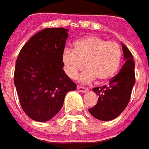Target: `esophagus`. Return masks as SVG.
Returning <instances> with one entry per match:
<instances>
[{
  "instance_id": "obj_1",
  "label": "esophagus",
  "mask_w": 149,
  "mask_h": 149,
  "mask_svg": "<svg viewBox=\"0 0 149 149\" xmlns=\"http://www.w3.org/2000/svg\"><path fill=\"white\" fill-rule=\"evenodd\" d=\"M77 90L79 91V92H81V93H85V92H87V87H81V86H77Z\"/></svg>"
}]
</instances>
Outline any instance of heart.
Listing matches in <instances>:
<instances>
[{"mask_svg": "<svg viewBox=\"0 0 149 149\" xmlns=\"http://www.w3.org/2000/svg\"><path fill=\"white\" fill-rule=\"evenodd\" d=\"M122 60V49L116 42H107L98 36H91L75 42L74 49L65 48L62 52V62L66 74L75 78L77 72L87 68L80 77L81 81L88 82L96 77L105 81L116 74Z\"/></svg>", "mask_w": 149, "mask_h": 149, "instance_id": "heart-1", "label": "heart"}]
</instances>
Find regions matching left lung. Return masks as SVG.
I'll return each mask as SVG.
<instances>
[{
    "label": "left lung",
    "mask_w": 149,
    "mask_h": 149,
    "mask_svg": "<svg viewBox=\"0 0 149 149\" xmlns=\"http://www.w3.org/2000/svg\"><path fill=\"white\" fill-rule=\"evenodd\" d=\"M124 64L120 72L110 79L108 85L93 88L98 96L97 104L88 111L94 118L110 121L118 117L127 106L135 84V63L133 55L124 44H122Z\"/></svg>",
    "instance_id": "left-lung-1"
}]
</instances>
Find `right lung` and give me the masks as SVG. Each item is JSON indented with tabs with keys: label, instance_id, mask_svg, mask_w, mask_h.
<instances>
[{
	"label": "right lung",
	"instance_id": "right-lung-1",
	"mask_svg": "<svg viewBox=\"0 0 149 149\" xmlns=\"http://www.w3.org/2000/svg\"><path fill=\"white\" fill-rule=\"evenodd\" d=\"M68 31L62 27L40 31L23 46L16 59L14 83L20 104L37 122L52 118L61 110L67 93L77 88L62 69Z\"/></svg>",
	"mask_w": 149,
	"mask_h": 149
}]
</instances>
